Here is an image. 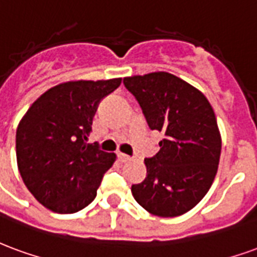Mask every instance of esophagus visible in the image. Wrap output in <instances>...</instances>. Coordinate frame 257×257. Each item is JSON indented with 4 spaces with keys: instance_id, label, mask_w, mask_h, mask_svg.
Returning <instances> with one entry per match:
<instances>
[{
    "instance_id": "obj_1",
    "label": "esophagus",
    "mask_w": 257,
    "mask_h": 257,
    "mask_svg": "<svg viewBox=\"0 0 257 257\" xmlns=\"http://www.w3.org/2000/svg\"><path fill=\"white\" fill-rule=\"evenodd\" d=\"M117 159H119V162L120 163H128L131 160V157L126 156V155H123V153H119V155H117Z\"/></svg>"
}]
</instances>
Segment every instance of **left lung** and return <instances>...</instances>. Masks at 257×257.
I'll return each instance as SVG.
<instances>
[{"mask_svg":"<svg viewBox=\"0 0 257 257\" xmlns=\"http://www.w3.org/2000/svg\"><path fill=\"white\" fill-rule=\"evenodd\" d=\"M123 83L149 128L163 134L160 151L145 159L147 178L131 193L152 215H183L203 200L218 172L222 138L212 106L194 86L163 71L127 76Z\"/></svg>","mask_w":257,"mask_h":257,"instance_id":"1","label":"left lung"}]
</instances>
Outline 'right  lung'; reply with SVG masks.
I'll use <instances>...</instances> for the list:
<instances>
[{"instance_id":"add662e5","label":"right lung","mask_w":257,"mask_h":257,"mask_svg":"<svg viewBox=\"0 0 257 257\" xmlns=\"http://www.w3.org/2000/svg\"><path fill=\"white\" fill-rule=\"evenodd\" d=\"M121 83L69 80L34 101L16 130V159L24 185L44 207L74 213L97 196L115 153L87 144L100 101Z\"/></svg>"}]
</instances>
